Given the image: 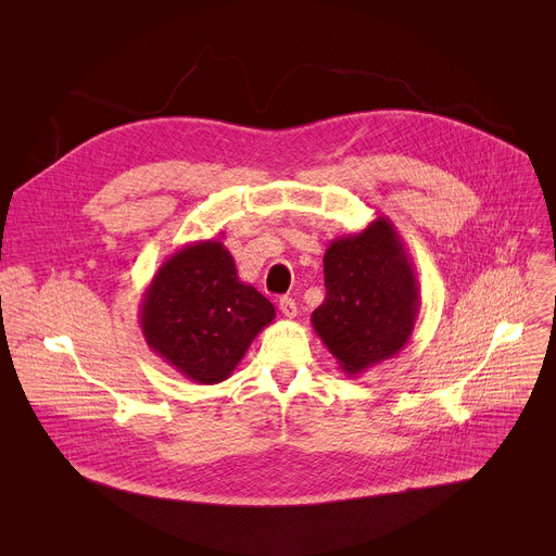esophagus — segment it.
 <instances>
[{
    "mask_svg": "<svg viewBox=\"0 0 556 556\" xmlns=\"http://www.w3.org/2000/svg\"><path fill=\"white\" fill-rule=\"evenodd\" d=\"M279 311L283 313V317L294 319L296 317V301L290 299V296H281L279 299Z\"/></svg>",
    "mask_w": 556,
    "mask_h": 556,
    "instance_id": "esophagus-1",
    "label": "esophagus"
}]
</instances>
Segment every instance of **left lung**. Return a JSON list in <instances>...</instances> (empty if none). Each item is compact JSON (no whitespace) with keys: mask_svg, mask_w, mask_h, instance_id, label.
I'll list each match as a JSON object with an SVG mask.
<instances>
[{"mask_svg":"<svg viewBox=\"0 0 556 556\" xmlns=\"http://www.w3.org/2000/svg\"><path fill=\"white\" fill-rule=\"evenodd\" d=\"M326 299L311 321L341 372L357 377L399 355L419 317V283L388 217L330 241L324 255Z\"/></svg>","mask_w":556,"mask_h":556,"instance_id":"1","label":"left lung"}]
</instances>
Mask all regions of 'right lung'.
I'll use <instances>...</instances> for the list:
<instances>
[{
    "instance_id": "1",
    "label": "right lung",
    "mask_w": 556,
    "mask_h": 556,
    "mask_svg": "<svg viewBox=\"0 0 556 556\" xmlns=\"http://www.w3.org/2000/svg\"><path fill=\"white\" fill-rule=\"evenodd\" d=\"M273 319L275 306L237 277L232 255L215 239L173 252L150 279L139 306L148 348L204 386L228 379Z\"/></svg>"
}]
</instances>
